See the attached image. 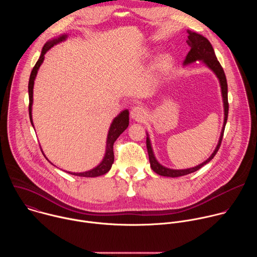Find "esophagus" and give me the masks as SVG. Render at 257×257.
<instances>
[{"label":"esophagus","mask_w":257,"mask_h":257,"mask_svg":"<svg viewBox=\"0 0 257 257\" xmlns=\"http://www.w3.org/2000/svg\"><path fill=\"white\" fill-rule=\"evenodd\" d=\"M130 115L135 121L142 122L146 117V109L142 105H135L132 107Z\"/></svg>","instance_id":"1"}]
</instances>
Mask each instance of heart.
Wrapping results in <instances>:
<instances>
[{"mask_svg": "<svg viewBox=\"0 0 257 257\" xmlns=\"http://www.w3.org/2000/svg\"><path fill=\"white\" fill-rule=\"evenodd\" d=\"M169 64H170V59H169V57H163V58L159 61L158 66H159L160 69H166V68L169 66Z\"/></svg>", "mask_w": 257, "mask_h": 257, "instance_id": "1", "label": "heart"}]
</instances>
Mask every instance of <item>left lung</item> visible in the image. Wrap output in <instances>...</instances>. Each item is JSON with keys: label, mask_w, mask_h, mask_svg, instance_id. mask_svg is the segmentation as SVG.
Here are the masks:
<instances>
[{"label": "left lung", "mask_w": 257, "mask_h": 257, "mask_svg": "<svg viewBox=\"0 0 257 257\" xmlns=\"http://www.w3.org/2000/svg\"><path fill=\"white\" fill-rule=\"evenodd\" d=\"M188 40L186 41V43L188 44V46L191 48L189 53L186 56V59L184 61V65H188L190 63H193L195 61H202L210 70L213 71L214 74L216 75V77L219 80V84H221V90H222V96H223V101H224V111H225V119H224V125H223V129L221 132V136H219V140L218 143L216 145V148L214 150V152L212 153V155L202 164L194 167V168H190V169H186V170H173V169H168L164 166H162L155 158L153 149H152V144L149 138L146 137V148H148V153H149V158H150V163H151V167L153 169L154 172H156L157 174L161 175V176H165V177H180V176H184V175H188L191 174L197 170H199L200 168H202L204 165H206L207 163H209L214 156L216 155L219 146H221L222 140H223V136H224V131H225V127H226V123L228 120V113H229V102H228V84H227V79H226V75L223 67L219 64V62L217 61L213 48L211 46V44L208 42L207 39H205L204 36H202L201 34H198L196 32H192L190 30H188Z\"/></svg>", "instance_id": "left-lung-1"}]
</instances>
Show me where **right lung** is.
<instances>
[{"label": "right lung", "mask_w": 257, "mask_h": 257, "mask_svg": "<svg viewBox=\"0 0 257 257\" xmlns=\"http://www.w3.org/2000/svg\"><path fill=\"white\" fill-rule=\"evenodd\" d=\"M67 38L66 34H63L61 36H59L58 39H54L50 42H48L43 50H42V54L41 57L39 59V61L36 62V64L34 65L31 74L29 77V82H28V93H29V118H30V122L33 126L32 123V115H31V107H32V98H33V84H34V79L36 77V74H38V70L40 69L41 65L43 64L44 60H45V54L55 45L65 41ZM129 125V112L128 109H124L123 112H121L113 121V123L111 124V127H109L108 130V134H107V138H106V148H105V155L103 160L101 161V163L95 167L94 169L90 170V171H86L83 173H71V172H67L69 174H72L74 176H79V177H97V176H101L104 175L105 173H107L112 168V165L114 163V151H113V146L114 143L116 141V139L126 130V128ZM48 160V159H47Z\"/></svg>", "instance_id": "right-lung-1"}]
</instances>
